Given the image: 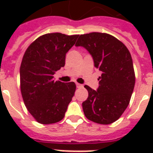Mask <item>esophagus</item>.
I'll return each mask as SVG.
<instances>
[{"mask_svg": "<svg viewBox=\"0 0 153 153\" xmlns=\"http://www.w3.org/2000/svg\"><path fill=\"white\" fill-rule=\"evenodd\" d=\"M76 86H77V88H82V87H83V86H82V84H79V83H76Z\"/></svg>", "mask_w": 153, "mask_h": 153, "instance_id": "esophagus-1", "label": "esophagus"}]
</instances>
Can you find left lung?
I'll use <instances>...</instances> for the list:
<instances>
[{"mask_svg": "<svg viewBox=\"0 0 153 153\" xmlns=\"http://www.w3.org/2000/svg\"><path fill=\"white\" fill-rule=\"evenodd\" d=\"M75 46L87 50L94 67L102 72L96 91L85 86L88 98L82 102L84 114L96 123H113L126 110L134 89L135 74L130 53L117 38L101 32L81 35Z\"/></svg>", "mask_w": 153, "mask_h": 153, "instance_id": "left-lung-1", "label": "left lung"}]
</instances>
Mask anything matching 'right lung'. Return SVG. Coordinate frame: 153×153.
<instances>
[{"label": "right lung", "mask_w": 153, "mask_h": 153, "mask_svg": "<svg viewBox=\"0 0 153 153\" xmlns=\"http://www.w3.org/2000/svg\"><path fill=\"white\" fill-rule=\"evenodd\" d=\"M79 35L48 33L39 36L25 51L20 68V91L25 106L39 123H56L65 116L76 86L55 81L64 67L66 54Z\"/></svg>", "instance_id": "obj_1"}]
</instances>
